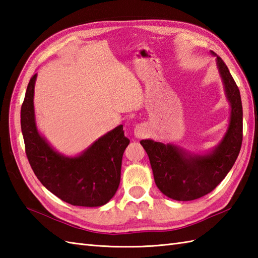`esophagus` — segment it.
I'll return each mask as SVG.
<instances>
[{"mask_svg":"<svg viewBox=\"0 0 258 258\" xmlns=\"http://www.w3.org/2000/svg\"><path fill=\"white\" fill-rule=\"evenodd\" d=\"M134 135L138 139H143L147 135V127L145 124H139L135 126L134 128Z\"/></svg>","mask_w":258,"mask_h":258,"instance_id":"34e87169","label":"esophagus"}]
</instances>
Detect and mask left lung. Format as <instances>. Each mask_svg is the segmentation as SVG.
Masks as SVG:
<instances>
[{
    "mask_svg": "<svg viewBox=\"0 0 258 258\" xmlns=\"http://www.w3.org/2000/svg\"><path fill=\"white\" fill-rule=\"evenodd\" d=\"M212 53L217 57V68L231 104L229 125L220 145L207 155H190L173 144L141 141L149 155L156 186L164 195L175 201H193L211 193L231 171L242 146L240 93L226 64Z\"/></svg>",
    "mask_w": 258,
    "mask_h": 258,
    "instance_id": "1",
    "label": "left lung"
}]
</instances>
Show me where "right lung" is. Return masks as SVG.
Segmentation results:
<instances>
[{"label":"right lung","mask_w":258,"mask_h":258,"mask_svg":"<svg viewBox=\"0 0 258 258\" xmlns=\"http://www.w3.org/2000/svg\"><path fill=\"white\" fill-rule=\"evenodd\" d=\"M31 78L21 107V128L25 153L43 186L74 206H102L116 193L123 153L130 144L123 125L95 141L81 155L67 157L54 151L38 133L34 117V85Z\"/></svg>","instance_id":"right-lung-1"}]
</instances>
